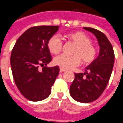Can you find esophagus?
I'll list each match as a JSON object with an SVG mask.
<instances>
[{"label":"esophagus","instance_id":"1","mask_svg":"<svg viewBox=\"0 0 123 123\" xmlns=\"http://www.w3.org/2000/svg\"><path fill=\"white\" fill-rule=\"evenodd\" d=\"M66 70L64 69H62V68H60V72H65Z\"/></svg>","mask_w":123,"mask_h":123}]
</instances>
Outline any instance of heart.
Instances as JSON below:
<instances>
[{
	"label": "heart",
	"mask_w": 123,
	"mask_h": 123,
	"mask_svg": "<svg viewBox=\"0 0 123 123\" xmlns=\"http://www.w3.org/2000/svg\"><path fill=\"white\" fill-rule=\"evenodd\" d=\"M66 37L76 44L72 53L74 55L63 54L56 57L53 60L56 66L62 69H70L79 66L81 60L83 64L85 65L90 64L94 61L97 55V50L91 43L90 38L86 34L80 31H76L68 34ZM62 45V39L57 35L51 37L47 43L49 51L55 55L61 52Z\"/></svg>",
	"instance_id": "1"
}]
</instances>
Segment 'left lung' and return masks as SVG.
<instances>
[{"instance_id":"obj_1","label":"left lung","mask_w":123,"mask_h":123,"mask_svg":"<svg viewBox=\"0 0 123 123\" xmlns=\"http://www.w3.org/2000/svg\"><path fill=\"white\" fill-rule=\"evenodd\" d=\"M97 38L100 47L98 57L86 68L85 73H74L70 86L72 98L77 102L89 103L96 100L105 90L114 63V53L106 36L98 30L85 28Z\"/></svg>"}]
</instances>
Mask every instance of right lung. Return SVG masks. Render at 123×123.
<instances>
[{
    "mask_svg": "<svg viewBox=\"0 0 123 123\" xmlns=\"http://www.w3.org/2000/svg\"><path fill=\"white\" fill-rule=\"evenodd\" d=\"M58 29L59 25L32 27L19 37L12 50L10 60L15 83L21 94L30 101L48 98L58 76V66H46L52 60L47 43ZM39 66H44L42 71Z\"/></svg>",
    "mask_w": 123,
    "mask_h": 123,
    "instance_id": "right-lung-1",
    "label": "right lung"
}]
</instances>
